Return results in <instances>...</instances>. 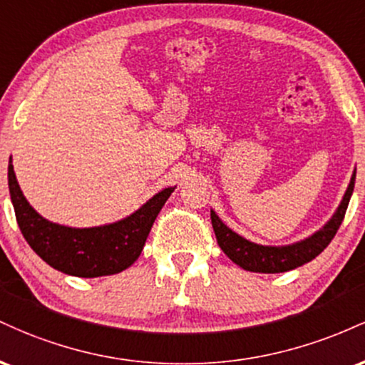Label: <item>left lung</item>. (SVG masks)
<instances>
[{"label": "left lung", "instance_id": "8db88e82", "mask_svg": "<svg viewBox=\"0 0 365 365\" xmlns=\"http://www.w3.org/2000/svg\"><path fill=\"white\" fill-rule=\"evenodd\" d=\"M355 173H357V170H354V173H351L349 187H346L341 202L338 204L333 216L326 221L322 228L314 232L312 235L305 237L304 240L287 245L255 244V242L247 240L245 237L233 232L211 209V223L215 228L217 245L237 266H240L245 271H252V273H284V271L295 269V267L312 261L329 245V242L333 240L338 228H340L346 207H349L350 197L354 194Z\"/></svg>", "mask_w": 365, "mask_h": 365}]
</instances>
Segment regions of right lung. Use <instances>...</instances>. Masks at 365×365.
Here are the masks:
<instances>
[{
	"mask_svg": "<svg viewBox=\"0 0 365 365\" xmlns=\"http://www.w3.org/2000/svg\"><path fill=\"white\" fill-rule=\"evenodd\" d=\"M8 188L16 223L31 249L54 269L78 278H98L125 271L139 259L154 220L173 194L166 187L148 202L115 223L73 228L46 220L25 199L16 182L14 165L8 163Z\"/></svg>",
	"mask_w": 365,
	"mask_h": 365,
	"instance_id": "right-lung-1",
	"label": "right lung"
}]
</instances>
